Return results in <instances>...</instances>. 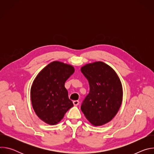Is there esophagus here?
<instances>
[{
  "label": "esophagus",
  "instance_id": "esophagus-1",
  "mask_svg": "<svg viewBox=\"0 0 154 154\" xmlns=\"http://www.w3.org/2000/svg\"><path fill=\"white\" fill-rule=\"evenodd\" d=\"M73 103H74V105L75 106H77V105H78L79 104V100H74L73 101Z\"/></svg>",
  "mask_w": 154,
  "mask_h": 154
}]
</instances>
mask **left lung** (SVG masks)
I'll list each match as a JSON object with an SVG mask.
<instances>
[{
    "mask_svg": "<svg viewBox=\"0 0 154 154\" xmlns=\"http://www.w3.org/2000/svg\"><path fill=\"white\" fill-rule=\"evenodd\" d=\"M81 72L90 85V93L83 101L81 109L91 124L102 125L115 116L121 105V82L113 69L102 61L83 66Z\"/></svg>",
    "mask_w": 154,
    "mask_h": 154,
    "instance_id": "left-lung-1",
    "label": "left lung"
}]
</instances>
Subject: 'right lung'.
Instances as JSON below:
<instances>
[{
    "instance_id": "obj_1",
    "label": "right lung",
    "mask_w": 154,
    "mask_h": 154,
    "mask_svg": "<svg viewBox=\"0 0 154 154\" xmlns=\"http://www.w3.org/2000/svg\"><path fill=\"white\" fill-rule=\"evenodd\" d=\"M74 72L72 66L55 61L47 65L35 79L30 90L32 106L45 122L57 124L74 106L64 87Z\"/></svg>"
}]
</instances>
